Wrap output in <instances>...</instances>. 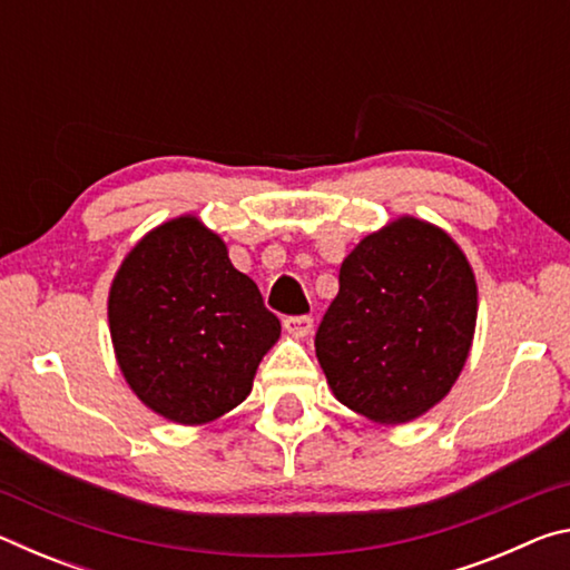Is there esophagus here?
<instances>
[{
    "mask_svg": "<svg viewBox=\"0 0 570 570\" xmlns=\"http://www.w3.org/2000/svg\"><path fill=\"white\" fill-rule=\"evenodd\" d=\"M312 326H314V320L308 314L286 316V320H284V330L292 336H306L308 332H312Z\"/></svg>",
    "mask_w": 570,
    "mask_h": 570,
    "instance_id": "1",
    "label": "esophagus"
}]
</instances>
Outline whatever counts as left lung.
<instances>
[{"instance_id":"obj_1","label":"left lung","mask_w":570,"mask_h":570,"mask_svg":"<svg viewBox=\"0 0 570 570\" xmlns=\"http://www.w3.org/2000/svg\"><path fill=\"white\" fill-rule=\"evenodd\" d=\"M478 286L445 230L404 216L360 240L316 330L334 397L382 424L410 422L445 397L465 366Z\"/></svg>"}]
</instances>
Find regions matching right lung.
<instances>
[{
	"mask_svg": "<svg viewBox=\"0 0 570 570\" xmlns=\"http://www.w3.org/2000/svg\"><path fill=\"white\" fill-rule=\"evenodd\" d=\"M108 320L130 390L178 424L210 422L244 402L282 334L258 286L193 216L150 230L125 256Z\"/></svg>",
	"mask_w": 570,
	"mask_h": 570,
	"instance_id": "obj_1",
	"label": "right lung"
}]
</instances>
